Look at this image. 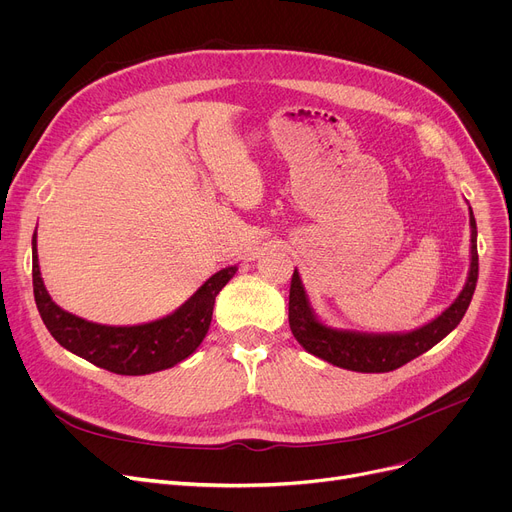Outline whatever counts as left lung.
<instances>
[{"label":"left lung","mask_w":512,"mask_h":512,"mask_svg":"<svg viewBox=\"0 0 512 512\" xmlns=\"http://www.w3.org/2000/svg\"><path fill=\"white\" fill-rule=\"evenodd\" d=\"M469 226H471V263L469 274L459 297L450 307H446L438 317L427 321L421 328L411 332H359L342 330L324 324L311 307L309 294L303 286L301 274L294 270L290 282V301H288V321L294 338L307 353L324 359L336 367L351 369L359 373H386L402 367L423 355L429 348L436 346L446 338L456 326L461 324L463 315L469 309L473 299L479 257H477V224L473 218V209L469 207Z\"/></svg>","instance_id":"left-lung-1"}]
</instances>
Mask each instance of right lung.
<instances>
[{
    "label": "right lung",
    "instance_id": "obj_1",
    "mask_svg": "<svg viewBox=\"0 0 512 512\" xmlns=\"http://www.w3.org/2000/svg\"><path fill=\"white\" fill-rule=\"evenodd\" d=\"M236 270V265H230L213 274L191 299L166 317L141 326H103L72 315L51 301L39 270L37 234H33V290L45 328L66 351L118 375L164 371L191 357L209 330L215 297Z\"/></svg>",
    "mask_w": 512,
    "mask_h": 512
}]
</instances>
